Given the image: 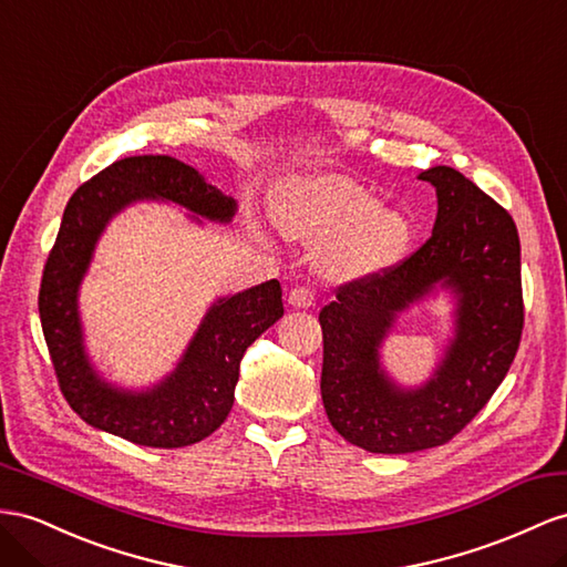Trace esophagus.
Segmentation results:
<instances>
[{"instance_id": "esophagus-1", "label": "esophagus", "mask_w": 567, "mask_h": 567, "mask_svg": "<svg viewBox=\"0 0 567 567\" xmlns=\"http://www.w3.org/2000/svg\"><path fill=\"white\" fill-rule=\"evenodd\" d=\"M287 301L292 303L295 309H309V307H313V301H316V297H313V292L309 287H295L292 292H289V297H287Z\"/></svg>"}]
</instances>
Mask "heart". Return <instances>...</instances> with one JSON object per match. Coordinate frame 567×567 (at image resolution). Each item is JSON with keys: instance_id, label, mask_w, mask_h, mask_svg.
Here are the masks:
<instances>
[{"instance_id": "1", "label": "heart", "mask_w": 567, "mask_h": 567, "mask_svg": "<svg viewBox=\"0 0 567 567\" xmlns=\"http://www.w3.org/2000/svg\"><path fill=\"white\" fill-rule=\"evenodd\" d=\"M275 220L287 237L328 239L323 268L338 280H357L390 268L412 241V225L398 210H379L364 186L342 174H318L285 186Z\"/></svg>"}]
</instances>
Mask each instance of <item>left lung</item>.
<instances>
[{
    "label": "left lung",
    "instance_id": "8db88e82",
    "mask_svg": "<svg viewBox=\"0 0 567 567\" xmlns=\"http://www.w3.org/2000/svg\"><path fill=\"white\" fill-rule=\"evenodd\" d=\"M439 196L431 237L414 254L336 289L323 328V408L344 441L404 455L453 441L503 383L517 354L522 301L519 237L511 213L453 167L419 174ZM435 284L458 295L456 340L434 379L400 391L378 364L394 316Z\"/></svg>",
    "mask_w": 567,
    "mask_h": 567
}]
</instances>
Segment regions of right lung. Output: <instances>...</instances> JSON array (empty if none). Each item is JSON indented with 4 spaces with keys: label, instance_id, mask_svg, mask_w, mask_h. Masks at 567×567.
I'll return each instance as SVG.
<instances>
[{
    "label": "right lung",
    "instance_id": "add662e5",
    "mask_svg": "<svg viewBox=\"0 0 567 567\" xmlns=\"http://www.w3.org/2000/svg\"><path fill=\"white\" fill-rule=\"evenodd\" d=\"M143 198L179 203L220 223H229L237 208L235 198L169 155L117 159L81 184L66 203L60 235L42 270L40 323L56 383L85 424L136 445L184 447L203 441L227 419L244 352L285 313L282 287L268 280L213 303L177 371L148 393H124L100 381L83 352L79 285L110 217Z\"/></svg>",
    "mask_w": 567,
    "mask_h": 567
}]
</instances>
